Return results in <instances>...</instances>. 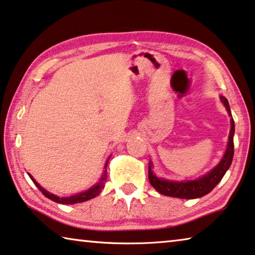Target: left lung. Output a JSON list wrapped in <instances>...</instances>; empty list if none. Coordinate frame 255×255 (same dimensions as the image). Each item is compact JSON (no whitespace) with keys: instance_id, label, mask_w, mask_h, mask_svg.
Instances as JSON below:
<instances>
[{"instance_id":"8db88e82","label":"left lung","mask_w":255,"mask_h":255,"mask_svg":"<svg viewBox=\"0 0 255 255\" xmlns=\"http://www.w3.org/2000/svg\"><path fill=\"white\" fill-rule=\"evenodd\" d=\"M222 103L225 104L226 109L230 113V108L228 101L224 96H221ZM234 131H235V124L232 119V128H230L228 146L226 149V153L220 163L210 171L208 175L202 177L197 180L191 181H181V183H176V181H168L163 179H159L155 177L152 171V163L148 162V180L151 185L154 187L157 192L165 196L179 197V199H196V197H202L207 195L208 193L212 191L216 187L218 183L225 176L226 171L228 170L230 164H232L233 156H234Z\"/></svg>"}]
</instances>
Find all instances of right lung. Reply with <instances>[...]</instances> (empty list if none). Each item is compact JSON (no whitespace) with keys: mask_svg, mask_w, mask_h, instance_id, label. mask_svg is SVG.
Returning a JSON list of instances; mask_svg holds the SVG:
<instances>
[{"mask_svg":"<svg viewBox=\"0 0 255 255\" xmlns=\"http://www.w3.org/2000/svg\"><path fill=\"white\" fill-rule=\"evenodd\" d=\"M107 165H108V162L106 163V171H104L102 178H101V181H100L98 185H95L94 187L90 188L86 192H83V193H80V194H76V195H72V196H69V197H59V196H56V195H53V194H50L48 192H46L45 189L40 187V186L37 183H36V180L33 179V177H31L30 175H29V177L31 178V180L34 181V184L37 186L39 191H42V193L47 197V199L54 201V202H56V203H61V204H76V203H82V202L88 201V200H91V199H94L96 195H99V194L101 193V191H102V188L104 187V181H106L107 178H108Z\"/></svg>","mask_w":255,"mask_h":255,"instance_id":"add662e5","label":"right lung"}]
</instances>
